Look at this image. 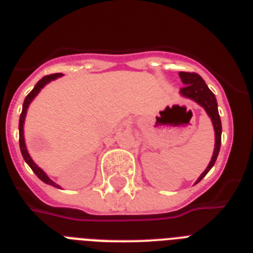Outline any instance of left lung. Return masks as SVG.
<instances>
[{
  "mask_svg": "<svg viewBox=\"0 0 253 253\" xmlns=\"http://www.w3.org/2000/svg\"><path fill=\"white\" fill-rule=\"evenodd\" d=\"M182 84L185 85L184 87L180 89L181 97L189 98L197 102L200 106H202L206 111V114L209 115V118L211 119L212 127H214V132H215V144H214V152H212L211 160L209 163V166L206 167L202 174L197 178L196 184H198L202 178L209 173V170L214 167L218 158L220 150V138H222V123H220V117L218 113V103H216V98L214 93H212L204 79L197 75V73L190 72H180L178 73Z\"/></svg>",
  "mask_w": 253,
  "mask_h": 253,
  "instance_id": "1",
  "label": "left lung"
}]
</instances>
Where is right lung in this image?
Here are the masks:
<instances>
[{
    "label": "right lung",
    "instance_id": "right-lung-1",
    "mask_svg": "<svg viewBox=\"0 0 253 253\" xmlns=\"http://www.w3.org/2000/svg\"><path fill=\"white\" fill-rule=\"evenodd\" d=\"M63 75L61 73H55V75H49V76H44L42 80H39L37 83V85L34 86V89L30 91L27 97L25 98V102H23V106H22V113H21V117H19V147H21V152H22V156L25 159V162L29 164V167L33 169V172L37 174L39 178H41L44 184H48L51 186H55V188L60 189V185H57L56 182H53L48 176H47V173L43 170L42 168L35 164L31 156H30L29 151H27V147H26V143H25V132H23V126H25V119H26V114H27V109H29L30 103L33 102V99L39 94V91L45 86V85L51 83V81L56 80L59 77H61Z\"/></svg>",
    "mask_w": 253,
    "mask_h": 253
}]
</instances>
